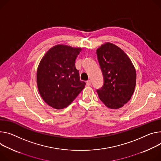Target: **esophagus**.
<instances>
[{
  "label": "esophagus",
  "instance_id": "1",
  "mask_svg": "<svg viewBox=\"0 0 161 161\" xmlns=\"http://www.w3.org/2000/svg\"><path fill=\"white\" fill-rule=\"evenodd\" d=\"M86 85H87V86H90V85H91V80H88V81H86Z\"/></svg>",
  "mask_w": 161,
  "mask_h": 161
}]
</instances>
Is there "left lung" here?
<instances>
[{
	"label": "left lung",
	"instance_id": "1",
	"mask_svg": "<svg viewBox=\"0 0 161 161\" xmlns=\"http://www.w3.org/2000/svg\"><path fill=\"white\" fill-rule=\"evenodd\" d=\"M96 54L104 84L97 90L101 101L112 109L119 108L130 99L136 83V72L129 57L119 47L107 42Z\"/></svg>",
	"mask_w": 161,
	"mask_h": 161
}]
</instances>
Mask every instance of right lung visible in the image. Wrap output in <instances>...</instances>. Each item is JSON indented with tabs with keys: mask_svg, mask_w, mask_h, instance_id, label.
I'll list each match as a JSON object with an SVG mask.
<instances>
[{
	"mask_svg": "<svg viewBox=\"0 0 161 161\" xmlns=\"http://www.w3.org/2000/svg\"><path fill=\"white\" fill-rule=\"evenodd\" d=\"M81 48L58 45L42 58L37 69L39 93L50 107L62 109L69 106L85 86L75 66Z\"/></svg>",
	"mask_w": 161,
	"mask_h": 161,
	"instance_id": "add662e5",
	"label": "right lung"
}]
</instances>
